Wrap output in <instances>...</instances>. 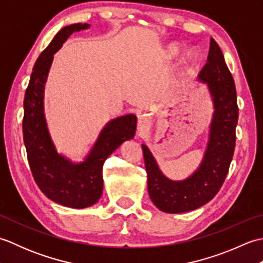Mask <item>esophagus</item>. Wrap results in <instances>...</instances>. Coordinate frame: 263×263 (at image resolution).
Returning a JSON list of instances; mask_svg holds the SVG:
<instances>
[{
  "label": "esophagus",
  "mask_w": 263,
  "mask_h": 263,
  "mask_svg": "<svg viewBox=\"0 0 263 263\" xmlns=\"http://www.w3.org/2000/svg\"><path fill=\"white\" fill-rule=\"evenodd\" d=\"M150 124H152V119L147 115V114H142L139 116L138 119V128L139 131H146L147 128H149Z\"/></svg>",
  "instance_id": "esophagus-1"
}]
</instances>
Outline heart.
Returning a JSON list of instances; mask_svg holds the SVG:
<instances>
[{
	"label": "heart",
	"instance_id": "b5f03b06",
	"mask_svg": "<svg viewBox=\"0 0 263 263\" xmlns=\"http://www.w3.org/2000/svg\"><path fill=\"white\" fill-rule=\"evenodd\" d=\"M178 49H180V46L177 45V44H171L166 47L165 49V53L167 57H174V55L178 52ZM199 60V54L198 52L195 51V49L192 48H189L185 49L180 57V64L184 65V66H189V65H193L198 62Z\"/></svg>",
	"mask_w": 263,
	"mask_h": 263
}]
</instances>
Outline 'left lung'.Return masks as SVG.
Instances as JSON below:
<instances>
[{
  "label": "left lung",
  "instance_id": "obj_1",
  "mask_svg": "<svg viewBox=\"0 0 263 263\" xmlns=\"http://www.w3.org/2000/svg\"><path fill=\"white\" fill-rule=\"evenodd\" d=\"M198 81L205 83L214 105L205 152L199 167L181 181L167 177L146 144H142L148 176V193L157 208L168 214L195 210L219 191L230 168L235 149L238 121L236 88L220 47L210 39L206 63Z\"/></svg>",
  "mask_w": 263,
  "mask_h": 263
}]
</instances>
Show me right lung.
<instances>
[{
  "mask_svg": "<svg viewBox=\"0 0 263 263\" xmlns=\"http://www.w3.org/2000/svg\"><path fill=\"white\" fill-rule=\"evenodd\" d=\"M88 24L62 28L39 55L24 100V142L35 182L54 202L82 209L98 202L103 193V166L108 156L123 142L135 138L137 116L126 114L110 120L100 131L96 142L82 161L76 163L58 153L48 130L44 92L54 54L72 33L88 29Z\"/></svg>",
  "mask_w": 263,
  "mask_h": 263,
  "instance_id": "1",
  "label": "right lung"
}]
</instances>
